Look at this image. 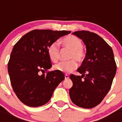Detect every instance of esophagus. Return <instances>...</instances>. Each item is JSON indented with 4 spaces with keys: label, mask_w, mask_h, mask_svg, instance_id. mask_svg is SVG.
<instances>
[{
    "label": "esophagus",
    "mask_w": 122,
    "mask_h": 122,
    "mask_svg": "<svg viewBox=\"0 0 122 122\" xmlns=\"http://www.w3.org/2000/svg\"><path fill=\"white\" fill-rule=\"evenodd\" d=\"M65 79H69L68 75H67V74H65Z\"/></svg>",
    "instance_id": "esophagus-1"
}]
</instances>
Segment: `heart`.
Instances as JSON below:
<instances>
[{"label":"heart","instance_id":"b5f03b06","mask_svg":"<svg viewBox=\"0 0 122 122\" xmlns=\"http://www.w3.org/2000/svg\"><path fill=\"white\" fill-rule=\"evenodd\" d=\"M61 43L63 47L70 49V52L68 59L72 60L67 62H61L54 66L56 70L63 73H69L74 71L77 68V64L75 60L78 62H82L84 60L86 53L83 49V45L79 38L74 35H68L63 38L61 41ZM48 54L49 59L53 62H57L59 59V44L54 42L49 45L48 48Z\"/></svg>","mask_w":122,"mask_h":122}]
</instances>
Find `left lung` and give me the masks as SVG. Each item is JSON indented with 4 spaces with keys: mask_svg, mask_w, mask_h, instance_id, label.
Wrapping results in <instances>:
<instances>
[{
    "mask_svg": "<svg viewBox=\"0 0 122 122\" xmlns=\"http://www.w3.org/2000/svg\"><path fill=\"white\" fill-rule=\"evenodd\" d=\"M72 33L84 42L86 56L77 70L81 76H70L73 82L70 97L79 107L93 108L108 93L116 75L117 67L113 51L101 36L93 32L80 30Z\"/></svg>",
    "mask_w": 122,
    "mask_h": 122,
    "instance_id": "8db88e82",
    "label": "left lung"
}]
</instances>
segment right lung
<instances>
[{"label":"right lung","instance_id":"add662e5","mask_svg":"<svg viewBox=\"0 0 122 122\" xmlns=\"http://www.w3.org/2000/svg\"><path fill=\"white\" fill-rule=\"evenodd\" d=\"M70 31L33 30L24 35L13 48L8 71L13 89L20 101L38 107L50 100L56 88L65 79L62 72H45L52 66L48 48Z\"/></svg>","mask_w":122,"mask_h":122}]
</instances>
